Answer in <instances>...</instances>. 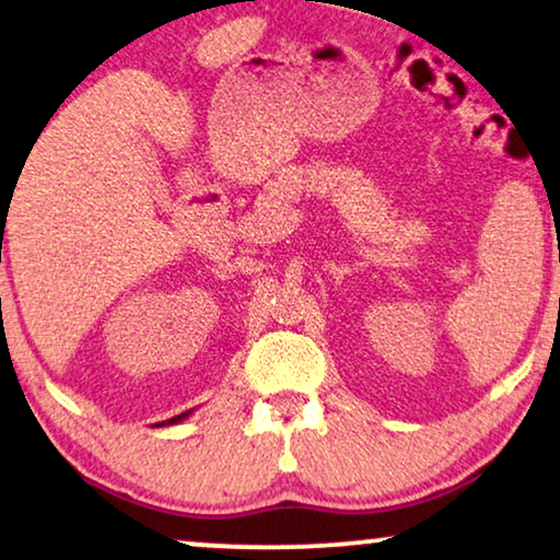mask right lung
<instances>
[{
	"mask_svg": "<svg viewBox=\"0 0 560 560\" xmlns=\"http://www.w3.org/2000/svg\"><path fill=\"white\" fill-rule=\"evenodd\" d=\"M190 412L194 410H186V412H180V416H175V418H171V420H165V423H160V425H173V423H180V420H186Z\"/></svg>",
	"mask_w": 560,
	"mask_h": 560,
	"instance_id": "obj_1",
	"label": "right lung"
}]
</instances>
